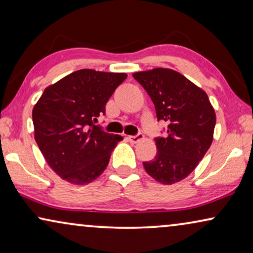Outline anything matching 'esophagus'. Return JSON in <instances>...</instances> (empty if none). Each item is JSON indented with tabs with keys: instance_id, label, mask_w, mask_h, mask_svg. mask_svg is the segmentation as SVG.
Masks as SVG:
<instances>
[{
	"instance_id": "esophagus-1",
	"label": "esophagus",
	"mask_w": 253,
	"mask_h": 253,
	"mask_svg": "<svg viewBox=\"0 0 253 253\" xmlns=\"http://www.w3.org/2000/svg\"><path fill=\"white\" fill-rule=\"evenodd\" d=\"M127 139L130 140V143L137 144V143H139L140 140H144L145 136L143 133H138V134H136V136H129V137H127Z\"/></svg>"
}]
</instances>
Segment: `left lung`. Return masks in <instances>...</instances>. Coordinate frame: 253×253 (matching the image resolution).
Returning <instances> with one entry per match:
<instances>
[{
	"mask_svg": "<svg viewBox=\"0 0 253 253\" xmlns=\"http://www.w3.org/2000/svg\"><path fill=\"white\" fill-rule=\"evenodd\" d=\"M132 76L151 96L158 120L168 123V136L155 138L157 155L143 162L144 168L157 182L174 184L188 177L209 151L215 112L206 92L177 71L155 68Z\"/></svg>",
	"mask_w": 253,
	"mask_h": 253,
	"instance_id": "1",
	"label": "left lung"
}]
</instances>
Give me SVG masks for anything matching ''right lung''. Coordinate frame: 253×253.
<instances>
[{
  "label": "right lung",
  "instance_id": "obj_1",
  "mask_svg": "<svg viewBox=\"0 0 253 253\" xmlns=\"http://www.w3.org/2000/svg\"><path fill=\"white\" fill-rule=\"evenodd\" d=\"M124 72L82 69L47 86L34 105V139L48 166L62 179L88 184L108 166L119 134L107 133L94 124Z\"/></svg>",
  "mask_w": 253,
  "mask_h": 253
}]
</instances>
